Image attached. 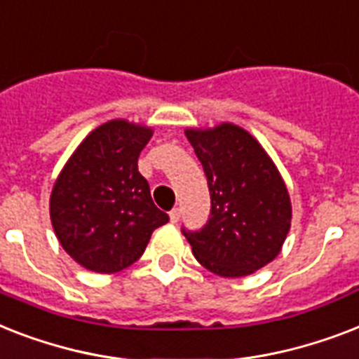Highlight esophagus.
<instances>
[{"label": "esophagus", "mask_w": 359, "mask_h": 359, "mask_svg": "<svg viewBox=\"0 0 359 359\" xmlns=\"http://www.w3.org/2000/svg\"><path fill=\"white\" fill-rule=\"evenodd\" d=\"M180 217H182V211H180L177 208L172 209V211H170V222H172V224H176L177 220H180Z\"/></svg>", "instance_id": "1"}]
</instances>
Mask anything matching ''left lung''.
Listing matches in <instances>:
<instances>
[{"label": "left lung", "mask_w": 359, "mask_h": 359, "mask_svg": "<svg viewBox=\"0 0 359 359\" xmlns=\"http://www.w3.org/2000/svg\"><path fill=\"white\" fill-rule=\"evenodd\" d=\"M208 177L211 217L185 231L200 265L222 278L248 276L282 252L291 228V198L265 148L231 122L185 130Z\"/></svg>", "instance_id": "left-lung-1"}]
</instances>
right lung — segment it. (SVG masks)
<instances>
[{
	"instance_id": "add662e5",
	"label": "right lung",
	"mask_w": 359,
	"mask_h": 359,
	"mask_svg": "<svg viewBox=\"0 0 359 359\" xmlns=\"http://www.w3.org/2000/svg\"><path fill=\"white\" fill-rule=\"evenodd\" d=\"M151 133L148 126L109 120L81 140L53 183L51 226L87 271L111 274L133 265L154 229L168 222L137 166Z\"/></svg>"
}]
</instances>
